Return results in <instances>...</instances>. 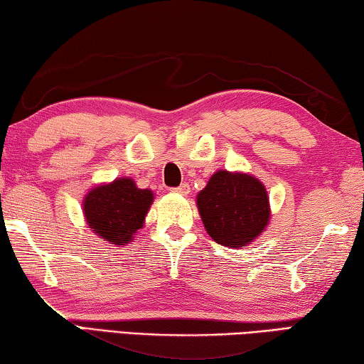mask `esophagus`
Here are the masks:
<instances>
[{
	"mask_svg": "<svg viewBox=\"0 0 364 364\" xmlns=\"http://www.w3.org/2000/svg\"><path fill=\"white\" fill-rule=\"evenodd\" d=\"M172 192H176V193H178V195H188L190 193V186L188 183H181V186L178 187H174V188H171Z\"/></svg>",
	"mask_w": 364,
	"mask_h": 364,
	"instance_id": "obj_1",
	"label": "esophagus"
}]
</instances>
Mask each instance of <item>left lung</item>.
<instances>
[{"mask_svg":"<svg viewBox=\"0 0 364 364\" xmlns=\"http://www.w3.org/2000/svg\"><path fill=\"white\" fill-rule=\"evenodd\" d=\"M206 232L226 247H244L264 231L270 206L260 181L218 171L197 197Z\"/></svg>","mask_w":364,"mask_h":364,"instance_id":"left-lung-1","label":"left lung"}]
</instances>
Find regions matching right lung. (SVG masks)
<instances>
[{"instance_id":"add662e5","label":"right lung","mask_w":364,"mask_h":364,"mask_svg":"<svg viewBox=\"0 0 364 364\" xmlns=\"http://www.w3.org/2000/svg\"><path fill=\"white\" fill-rule=\"evenodd\" d=\"M153 192L138 188L132 178H117L109 186L92 188L85 200L89 228L109 242L124 245L143 226Z\"/></svg>"}]
</instances>
